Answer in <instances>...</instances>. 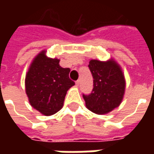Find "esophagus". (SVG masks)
<instances>
[{"label": "esophagus", "mask_w": 154, "mask_h": 154, "mask_svg": "<svg viewBox=\"0 0 154 154\" xmlns=\"http://www.w3.org/2000/svg\"><path fill=\"white\" fill-rule=\"evenodd\" d=\"M76 85H77V86H79V85H80V80H77V82H76Z\"/></svg>", "instance_id": "obj_1"}]
</instances>
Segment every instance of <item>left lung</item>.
Listing matches in <instances>:
<instances>
[{
	"label": "left lung",
	"instance_id": "1",
	"mask_svg": "<svg viewBox=\"0 0 154 154\" xmlns=\"http://www.w3.org/2000/svg\"><path fill=\"white\" fill-rule=\"evenodd\" d=\"M88 67L93 77V89L89 95L83 94L86 106L97 115L109 113L120 105L125 91L121 67L113 59H91Z\"/></svg>",
	"mask_w": 154,
	"mask_h": 154
}]
</instances>
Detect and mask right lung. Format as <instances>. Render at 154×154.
Returning a JSON list of instances; mask_svg holds the SVG:
<instances>
[{"instance_id": "1", "label": "right lung", "mask_w": 154, "mask_h": 154, "mask_svg": "<svg viewBox=\"0 0 154 154\" xmlns=\"http://www.w3.org/2000/svg\"><path fill=\"white\" fill-rule=\"evenodd\" d=\"M43 50L34 58L25 77V92L35 110L52 116L62 109L67 91L75 85L69 78V68L59 65V59L50 58Z\"/></svg>"}]
</instances>
